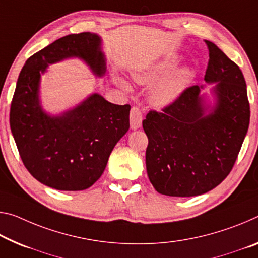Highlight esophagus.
<instances>
[{
  "label": "esophagus",
  "instance_id": "34e87169",
  "mask_svg": "<svg viewBox=\"0 0 258 258\" xmlns=\"http://www.w3.org/2000/svg\"><path fill=\"white\" fill-rule=\"evenodd\" d=\"M130 122H131V128L137 130L141 127L142 124V113L140 109L137 107H133L131 109V114H130Z\"/></svg>",
  "mask_w": 258,
  "mask_h": 258
}]
</instances>
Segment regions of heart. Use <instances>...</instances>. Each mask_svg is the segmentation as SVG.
<instances>
[{
	"mask_svg": "<svg viewBox=\"0 0 258 258\" xmlns=\"http://www.w3.org/2000/svg\"><path fill=\"white\" fill-rule=\"evenodd\" d=\"M180 63V55L169 52L140 70L132 72V78L136 83L144 86L154 84L149 89L148 99L155 108L171 107L180 99L194 80L195 69L191 67L178 69ZM117 83L122 89L130 91V85L124 79L118 78Z\"/></svg>",
	"mask_w": 258,
	"mask_h": 258,
	"instance_id": "b5f03b06",
	"label": "heart"
}]
</instances>
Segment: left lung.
Segmentation results:
<instances>
[{
    "label": "left lung",
    "instance_id": "1",
    "mask_svg": "<svg viewBox=\"0 0 258 258\" xmlns=\"http://www.w3.org/2000/svg\"><path fill=\"white\" fill-rule=\"evenodd\" d=\"M206 85L186 89L163 112L150 111L146 166L159 194L188 198L218 186L236 161L250 119L247 85L240 68L210 41Z\"/></svg>",
    "mask_w": 258,
    "mask_h": 258
}]
</instances>
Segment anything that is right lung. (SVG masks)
Masks as SVG:
<instances>
[{
    "mask_svg": "<svg viewBox=\"0 0 258 258\" xmlns=\"http://www.w3.org/2000/svg\"><path fill=\"white\" fill-rule=\"evenodd\" d=\"M78 58L96 78L107 72L102 38L84 32L63 36L26 60L10 109V128L24 165L36 180L57 190H84L99 179L117 142L130 128L131 105L92 93L75 107L51 113L41 100L49 65Z\"/></svg>",
    "mask_w": 258,
    "mask_h": 258,
    "instance_id": "1",
    "label": "right lung"
}]
</instances>
